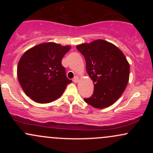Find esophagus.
<instances>
[{"instance_id":"esophagus-1","label":"esophagus","mask_w":153,"mask_h":153,"mask_svg":"<svg viewBox=\"0 0 153 153\" xmlns=\"http://www.w3.org/2000/svg\"><path fill=\"white\" fill-rule=\"evenodd\" d=\"M73 82H78L79 81L78 77V76H75V78L73 79Z\"/></svg>"}]
</instances>
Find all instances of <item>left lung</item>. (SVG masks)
Instances as JSON below:
<instances>
[{
	"instance_id": "8db88e82",
	"label": "left lung",
	"mask_w": 153,
	"mask_h": 153,
	"mask_svg": "<svg viewBox=\"0 0 153 153\" xmlns=\"http://www.w3.org/2000/svg\"><path fill=\"white\" fill-rule=\"evenodd\" d=\"M84 56L86 70L94 81V94L84 101L97 108L117 101L125 90L129 77V65L118 47L103 39L76 47Z\"/></svg>"
}]
</instances>
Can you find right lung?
<instances>
[{
    "instance_id": "right-lung-1",
    "label": "right lung",
    "mask_w": 153,
    "mask_h": 153,
    "mask_svg": "<svg viewBox=\"0 0 153 153\" xmlns=\"http://www.w3.org/2000/svg\"><path fill=\"white\" fill-rule=\"evenodd\" d=\"M71 49L54 42L36 45L27 50L19 60L17 75L26 96L40 103L58 99L68 84L62 59Z\"/></svg>"
}]
</instances>
